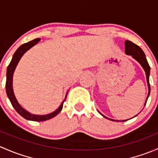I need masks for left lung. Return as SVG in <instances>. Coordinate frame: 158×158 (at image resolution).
Masks as SVG:
<instances>
[{
  "label": "left lung",
  "instance_id": "1",
  "mask_svg": "<svg viewBox=\"0 0 158 158\" xmlns=\"http://www.w3.org/2000/svg\"><path fill=\"white\" fill-rule=\"evenodd\" d=\"M125 53L127 55H130L133 57L135 60H136L141 65V66L143 67V69H144L146 73V78H147V82H148V96L147 98H146V101L145 103H144V106L146 105V102L148 101V98L149 97L150 95V92H151V87H150V83H149V76H150V66L149 64L148 63V60L146 59L145 56V54L144 52H143V50L140 48V47H138V45L135 44L134 43L131 42L129 40H126L125 43ZM101 114V113H100ZM103 117L106 118H108L107 117L103 115L102 114H101ZM137 116V115H135ZM109 119V118H108ZM111 121H114L111 119ZM117 122V121H116ZM122 122H125V121H122Z\"/></svg>",
  "mask_w": 158,
  "mask_h": 158
}]
</instances>
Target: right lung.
<instances>
[{"mask_svg":"<svg viewBox=\"0 0 158 158\" xmlns=\"http://www.w3.org/2000/svg\"><path fill=\"white\" fill-rule=\"evenodd\" d=\"M40 40V38H36V39L30 41V42L26 43V44H23V45L20 46L18 49L16 50V52H14V56L12 57V60H11L10 64L7 66V79H6V92H7V97H8L9 100L10 101L11 104H12L13 107L14 108V109L17 111V112L19 114L22 116L23 118H24L27 120L30 121H35V122H42V121H46L48 120V119L52 118L55 117L56 115L59 114L63 109V106L64 102L66 101V96H67V93H66V98L63 100V102L61 103L60 107L58 108L56 111H54L53 112L50 113L48 114H44V115H38V114H30V112H28L27 111H26L24 109L21 107L20 104L17 102V98H16L15 95H14V90H13V75H14V70L16 69V66L18 64L19 61H20V58L22 57V56L28 50L31 48L32 47H33L34 45H36L39 41Z\"/></svg>","mask_w":158,"mask_h":158,"instance_id":"1","label":"right lung"}]
</instances>
